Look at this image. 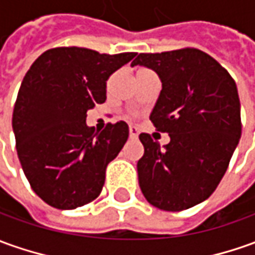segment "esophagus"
Returning <instances> with one entry per match:
<instances>
[{"label":"esophagus","instance_id":"obj_1","mask_svg":"<svg viewBox=\"0 0 255 255\" xmlns=\"http://www.w3.org/2000/svg\"><path fill=\"white\" fill-rule=\"evenodd\" d=\"M129 138L131 139H136L138 138V128L134 127V126L129 127Z\"/></svg>","mask_w":255,"mask_h":255}]
</instances>
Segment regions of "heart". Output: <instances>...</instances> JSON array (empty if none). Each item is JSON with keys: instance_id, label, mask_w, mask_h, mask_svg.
Segmentation results:
<instances>
[{"instance_id": "heart-1", "label": "heart", "mask_w": 255, "mask_h": 255, "mask_svg": "<svg viewBox=\"0 0 255 255\" xmlns=\"http://www.w3.org/2000/svg\"><path fill=\"white\" fill-rule=\"evenodd\" d=\"M139 71H146V69H139ZM139 71H138V72H139Z\"/></svg>"}]
</instances>
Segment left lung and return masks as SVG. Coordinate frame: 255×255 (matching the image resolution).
<instances>
[{"instance_id":"obj_1","label":"left lung","mask_w":255,"mask_h":255,"mask_svg":"<svg viewBox=\"0 0 255 255\" xmlns=\"http://www.w3.org/2000/svg\"><path fill=\"white\" fill-rule=\"evenodd\" d=\"M156 72L162 91L150 121L170 142L160 148L141 134L138 180L146 201L183 211L216 190L242 135L236 82L219 62L197 48L141 53L132 64Z\"/></svg>"}]
</instances>
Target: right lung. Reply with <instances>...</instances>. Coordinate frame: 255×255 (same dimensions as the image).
<instances>
[{
    "mask_svg": "<svg viewBox=\"0 0 255 255\" xmlns=\"http://www.w3.org/2000/svg\"><path fill=\"white\" fill-rule=\"evenodd\" d=\"M136 53L100 54L84 47L44 51L26 72L12 114L19 162L33 191L57 209L98 198L107 164L128 139L124 121L102 132L86 112L106 102V81Z\"/></svg>",
    "mask_w": 255,
    "mask_h": 255,
    "instance_id": "right-lung-1",
    "label": "right lung"
}]
</instances>
